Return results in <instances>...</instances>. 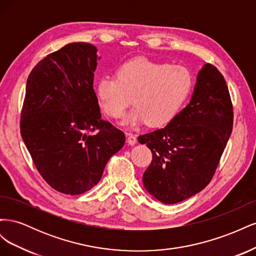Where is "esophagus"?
<instances>
[{"mask_svg":"<svg viewBox=\"0 0 256 256\" xmlns=\"http://www.w3.org/2000/svg\"><path fill=\"white\" fill-rule=\"evenodd\" d=\"M127 143L129 145H134L136 143V136L132 134H127Z\"/></svg>","mask_w":256,"mask_h":256,"instance_id":"obj_1","label":"esophagus"}]
</instances>
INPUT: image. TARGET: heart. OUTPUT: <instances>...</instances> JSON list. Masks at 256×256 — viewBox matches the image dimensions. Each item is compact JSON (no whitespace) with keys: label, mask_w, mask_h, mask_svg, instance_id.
Wrapping results in <instances>:
<instances>
[{"label":"heart","mask_w":256,"mask_h":256,"mask_svg":"<svg viewBox=\"0 0 256 256\" xmlns=\"http://www.w3.org/2000/svg\"><path fill=\"white\" fill-rule=\"evenodd\" d=\"M192 86V74L186 67L138 58L122 63L116 76H102L97 84V95L112 118H122L134 97L136 106L124 122L161 127L174 120Z\"/></svg>","instance_id":"obj_1"}]
</instances>
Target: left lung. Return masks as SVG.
<instances>
[{"label":"left lung","instance_id":"left-lung-1","mask_svg":"<svg viewBox=\"0 0 256 256\" xmlns=\"http://www.w3.org/2000/svg\"><path fill=\"white\" fill-rule=\"evenodd\" d=\"M233 104L222 74L206 64L190 104L166 127L138 136L152 154L144 187L164 204L196 194L210 182L233 130Z\"/></svg>","mask_w":256,"mask_h":256}]
</instances>
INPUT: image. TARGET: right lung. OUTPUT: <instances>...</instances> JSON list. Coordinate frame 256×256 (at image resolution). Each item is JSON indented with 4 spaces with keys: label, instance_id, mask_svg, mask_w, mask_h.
<instances>
[{
    "label": "right lung",
    "instance_id": "right-lung-1",
    "mask_svg": "<svg viewBox=\"0 0 256 256\" xmlns=\"http://www.w3.org/2000/svg\"><path fill=\"white\" fill-rule=\"evenodd\" d=\"M97 49L68 44L32 69L20 132L34 164L50 187L68 196L90 190L125 134L102 118L92 82Z\"/></svg>",
    "mask_w": 256,
    "mask_h": 256
}]
</instances>
